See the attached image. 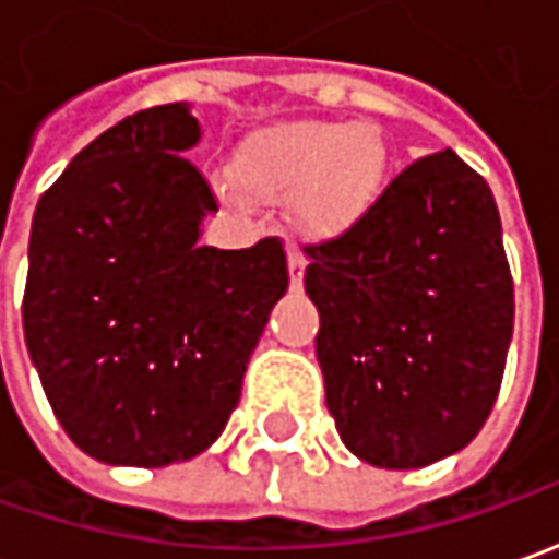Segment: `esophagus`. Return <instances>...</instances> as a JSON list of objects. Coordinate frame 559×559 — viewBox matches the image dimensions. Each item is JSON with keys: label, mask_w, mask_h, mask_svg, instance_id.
<instances>
[{"label": "esophagus", "mask_w": 559, "mask_h": 559, "mask_svg": "<svg viewBox=\"0 0 559 559\" xmlns=\"http://www.w3.org/2000/svg\"><path fill=\"white\" fill-rule=\"evenodd\" d=\"M287 265H290V281H294V287H297L299 281H302V272H306V253H302L299 247H290V250H287Z\"/></svg>", "instance_id": "1"}]
</instances>
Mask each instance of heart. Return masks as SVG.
Masks as SVG:
<instances>
[{
	"mask_svg": "<svg viewBox=\"0 0 559 559\" xmlns=\"http://www.w3.org/2000/svg\"><path fill=\"white\" fill-rule=\"evenodd\" d=\"M390 147L374 123L302 120L250 135L235 176L257 201H290L309 238H340L380 198Z\"/></svg>",
	"mask_w": 559,
	"mask_h": 559,
	"instance_id": "obj_1",
	"label": "heart"
}]
</instances>
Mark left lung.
Segmentation results:
<instances>
[{"label":"left lung","mask_w":559,"mask_h":559,"mask_svg":"<svg viewBox=\"0 0 559 559\" xmlns=\"http://www.w3.org/2000/svg\"><path fill=\"white\" fill-rule=\"evenodd\" d=\"M328 412L361 461L427 467L483 430L513 334L486 179L452 147L405 166L340 238L306 243Z\"/></svg>","instance_id":"8db88e82"}]
</instances>
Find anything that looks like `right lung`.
<instances>
[{
	"instance_id": "1",
	"label": "right lung",
	"mask_w": 559,
	"mask_h": 559,
	"mask_svg": "<svg viewBox=\"0 0 559 559\" xmlns=\"http://www.w3.org/2000/svg\"><path fill=\"white\" fill-rule=\"evenodd\" d=\"M188 105L88 142L36 203L24 337L64 433L95 461L166 467L216 442L287 290L281 238L201 247L219 201L185 157Z\"/></svg>"
}]
</instances>
